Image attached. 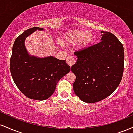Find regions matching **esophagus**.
<instances>
[{
	"mask_svg": "<svg viewBox=\"0 0 133 133\" xmlns=\"http://www.w3.org/2000/svg\"><path fill=\"white\" fill-rule=\"evenodd\" d=\"M66 62L70 67H71L72 65H73L76 63L75 59H74V57L72 56H68L66 59Z\"/></svg>",
	"mask_w": 133,
	"mask_h": 133,
	"instance_id": "1",
	"label": "esophagus"
}]
</instances>
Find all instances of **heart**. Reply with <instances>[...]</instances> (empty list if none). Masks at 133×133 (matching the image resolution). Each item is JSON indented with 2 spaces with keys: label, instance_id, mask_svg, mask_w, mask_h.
Segmentation results:
<instances>
[{
  "label": "heart",
  "instance_id": "1",
  "mask_svg": "<svg viewBox=\"0 0 133 133\" xmlns=\"http://www.w3.org/2000/svg\"><path fill=\"white\" fill-rule=\"evenodd\" d=\"M64 41L68 45H74L77 44L79 49H86L93 44L94 37L89 31L73 30L67 32L64 35Z\"/></svg>",
  "mask_w": 133,
  "mask_h": 133
}]
</instances>
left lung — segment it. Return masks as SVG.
<instances>
[{
  "mask_svg": "<svg viewBox=\"0 0 133 133\" xmlns=\"http://www.w3.org/2000/svg\"><path fill=\"white\" fill-rule=\"evenodd\" d=\"M101 33V42L74 52L77 60L71 67L76 76L73 89L85 103L104 99L115 91L123 77V44L113 34L103 30Z\"/></svg>",
  "mask_w": 133,
  "mask_h": 133,
  "instance_id": "obj_1",
  "label": "left lung"
}]
</instances>
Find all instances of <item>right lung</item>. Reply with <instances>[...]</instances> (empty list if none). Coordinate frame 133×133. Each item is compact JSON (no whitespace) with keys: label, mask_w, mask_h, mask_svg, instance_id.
<instances>
[{"label":"right lung","mask_w":133,"mask_h":133,"mask_svg":"<svg viewBox=\"0 0 133 133\" xmlns=\"http://www.w3.org/2000/svg\"><path fill=\"white\" fill-rule=\"evenodd\" d=\"M40 27L29 29L17 37L12 47L10 69L15 84L26 97L34 100L48 99L54 93L58 81L71 70L65 62L52 56H30L25 47V39Z\"/></svg>","instance_id":"right-lung-1"}]
</instances>
